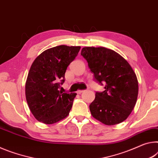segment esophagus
Wrapping results in <instances>:
<instances>
[{
	"mask_svg": "<svg viewBox=\"0 0 158 158\" xmlns=\"http://www.w3.org/2000/svg\"><path fill=\"white\" fill-rule=\"evenodd\" d=\"M84 92V90H81V89H79V90H77V94H81V93H82Z\"/></svg>",
	"mask_w": 158,
	"mask_h": 158,
	"instance_id": "1",
	"label": "esophagus"
}]
</instances>
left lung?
<instances>
[{
    "label": "left lung",
    "instance_id": "left-lung-1",
    "mask_svg": "<svg viewBox=\"0 0 158 158\" xmlns=\"http://www.w3.org/2000/svg\"><path fill=\"white\" fill-rule=\"evenodd\" d=\"M81 55L88 62L94 78L105 90L96 92L89 105L93 118L106 125L125 120L135 106L139 84L135 72L128 61L114 50L99 47H85Z\"/></svg>",
    "mask_w": 158,
    "mask_h": 158
}]
</instances>
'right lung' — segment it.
Returning a JSON list of instances; mask_svg holds the SVG:
<instances>
[{"label": "right lung", "instance_id": "right-lung-1", "mask_svg": "<svg viewBox=\"0 0 158 158\" xmlns=\"http://www.w3.org/2000/svg\"><path fill=\"white\" fill-rule=\"evenodd\" d=\"M80 46L59 45L45 50L33 61L25 85L28 108L39 122L48 125L66 118L76 93H63L67 67L79 52Z\"/></svg>", "mask_w": 158, "mask_h": 158}]
</instances>
